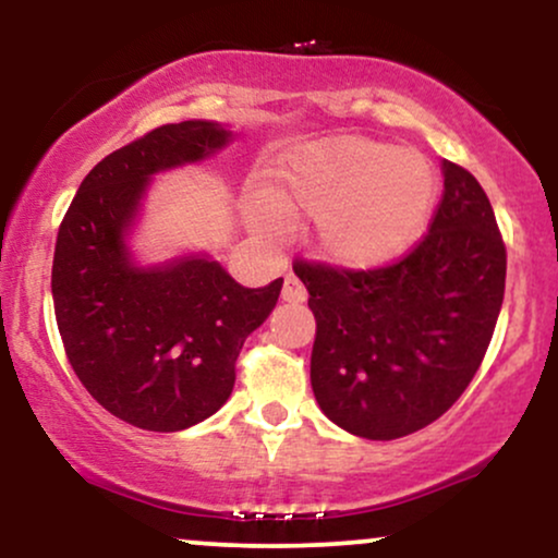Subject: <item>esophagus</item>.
<instances>
[{
	"mask_svg": "<svg viewBox=\"0 0 558 558\" xmlns=\"http://www.w3.org/2000/svg\"><path fill=\"white\" fill-rule=\"evenodd\" d=\"M280 296H283V301H291V304H301V301H306V288L301 286L293 275H288Z\"/></svg>",
	"mask_w": 558,
	"mask_h": 558,
	"instance_id": "obj_1",
	"label": "esophagus"
}]
</instances>
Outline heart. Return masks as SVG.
Wrapping results in <instances>:
<instances>
[{
	"label": "heart",
	"mask_w": 558,
	"mask_h": 558,
	"mask_svg": "<svg viewBox=\"0 0 558 558\" xmlns=\"http://www.w3.org/2000/svg\"><path fill=\"white\" fill-rule=\"evenodd\" d=\"M438 178L420 151L369 138H328L293 149L270 170L267 198L243 217L267 246L286 241L291 220L312 217V246L345 270L401 259L430 222Z\"/></svg>",
	"instance_id": "1"
}]
</instances>
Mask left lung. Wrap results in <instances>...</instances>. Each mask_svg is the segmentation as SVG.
<instances>
[{"instance_id":"left-lung-1","label":"left lung","mask_w":558,"mask_h":558,"mask_svg":"<svg viewBox=\"0 0 558 558\" xmlns=\"http://www.w3.org/2000/svg\"><path fill=\"white\" fill-rule=\"evenodd\" d=\"M430 233L396 265L341 272L296 262L317 319L312 390L325 417L367 440L427 427L475 377L504 301L506 248L472 172L440 162Z\"/></svg>"}]
</instances>
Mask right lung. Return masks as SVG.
<instances>
[{
	"instance_id": "1",
	"label": "right lung",
	"mask_w": 558,
	"mask_h": 558,
	"mask_svg": "<svg viewBox=\"0 0 558 558\" xmlns=\"http://www.w3.org/2000/svg\"><path fill=\"white\" fill-rule=\"evenodd\" d=\"M230 141L215 120L155 128L83 178L57 233L52 299L68 360L107 412L141 430L213 417L283 288H243L207 252L141 262L131 246L155 175L207 162Z\"/></svg>"
}]
</instances>
